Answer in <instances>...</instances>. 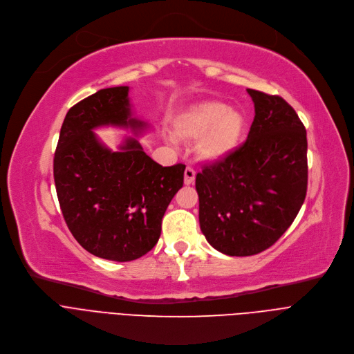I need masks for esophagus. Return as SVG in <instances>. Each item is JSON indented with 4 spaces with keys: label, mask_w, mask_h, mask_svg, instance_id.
Returning a JSON list of instances; mask_svg holds the SVG:
<instances>
[{
    "label": "esophagus",
    "mask_w": 354,
    "mask_h": 354,
    "mask_svg": "<svg viewBox=\"0 0 354 354\" xmlns=\"http://www.w3.org/2000/svg\"><path fill=\"white\" fill-rule=\"evenodd\" d=\"M194 180H195V171L191 166H188L183 172V182H185V185H191V183H194Z\"/></svg>",
    "instance_id": "34e87169"
}]
</instances>
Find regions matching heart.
Listing matches in <instances>:
<instances>
[{
	"label": "heart",
	"instance_id": "heart-1",
	"mask_svg": "<svg viewBox=\"0 0 354 354\" xmlns=\"http://www.w3.org/2000/svg\"><path fill=\"white\" fill-rule=\"evenodd\" d=\"M245 132V119L239 110L225 103L205 100L192 104L174 122V135L180 140H195L196 153L207 162L227 158Z\"/></svg>",
	"mask_w": 354,
	"mask_h": 354
}]
</instances>
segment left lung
<instances>
[{
	"label": "left lung",
	"instance_id": "obj_1",
	"mask_svg": "<svg viewBox=\"0 0 354 354\" xmlns=\"http://www.w3.org/2000/svg\"><path fill=\"white\" fill-rule=\"evenodd\" d=\"M255 116L243 146L196 175L199 225L231 257L270 248L292 224L307 194V133L280 96L247 88Z\"/></svg>",
	"mask_w": 354,
	"mask_h": 354
}]
</instances>
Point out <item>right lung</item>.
Returning <instances> with one entry per match:
<instances>
[{"instance_id": "1", "label": "right lung", "mask_w": 354, "mask_h": 354, "mask_svg": "<svg viewBox=\"0 0 354 354\" xmlns=\"http://www.w3.org/2000/svg\"><path fill=\"white\" fill-rule=\"evenodd\" d=\"M102 126L142 133L147 123L132 118L129 87H109L74 104L64 118L54 153V182L66 224L90 254L126 263L151 251L162 218L183 187L185 165L149 158L135 138L111 152L93 132Z\"/></svg>"}]
</instances>
